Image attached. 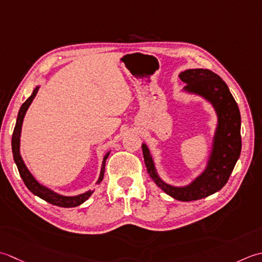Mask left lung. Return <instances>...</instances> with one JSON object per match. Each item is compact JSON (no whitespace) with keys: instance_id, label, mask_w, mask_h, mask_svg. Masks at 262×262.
<instances>
[{"instance_id":"8db88e82","label":"left lung","mask_w":262,"mask_h":262,"mask_svg":"<svg viewBox=\"0 0 262 262\" xmlns=\"http://www.w3.org/2000/svg\"><path fill=\"white\" fill-rule=\"evenodd\" d=\"M179 77L186 83L182 92L204 98L211 105L217 116L204 170L186 185L166 183L157 172L148 146L142 143L141 147L147 172L154 182L176 200L192 201L216 193L227 183L241 154V114L227 84L216 73L207 69H189L181 72Z\"/></svg>"}]
</instances>
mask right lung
I'll list each match as a JSON object with an SVG mask.
<instances>
[{
  "label": "right lung",
  "mask_w": 262,
  "mask_h": 262,
  "mask_svg": "<svg viewBox=\"0 0 262 262\" xmlns=\"http://www.w3.org/2000/svg\"><path fill=\"white\" fill-rule=\"evenodd\" d=\"M38 89H39V84L34 88L33 94H31L30 97L27 99L23 105H21V107L19 110L17 122H15V126H14L13 135H12V143H11L14 163H15V165H17L21 179H23L26 186L28 188V190L30 192H33L35 195L39 196L40 199L50 202V204L54 205V206H58V207L71 208V207L80 206L81 204H83L84 201L88 200L89 196L93 194L94 190H88L86 192H83V193H80V194H77V195H63V194L57 193V192L53 191L50 188H47V186L40 184L38 181L35 179V176L30 173V170L28 169V167L26 166L23 157H21V154H20V137H21V129H23L24 119H25V115L27 113V111H28V108H29L30 104L33 103V100L36 97L37 93H38ZM110 152L111 151L106 152V155L103 158V163H101L99 176H98V180H97V182H96V184H99L101 181H103L104 173H105V163H106V159H107L108 156H110Z\"/></svg>",
  "instance_id": "1"
}]
</instances>
